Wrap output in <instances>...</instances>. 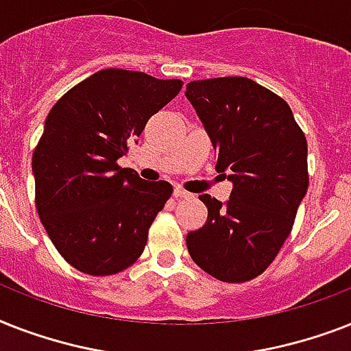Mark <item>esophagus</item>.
I'll use <instances>...</instances> for the list:
<instances>
[{
    "instance_id": "esophagus-1",
    "label": "esophagus",
    "mask_w": 351,
    "mask_h": 351,
    "mask_svg": "<svg viewBox=\"0 0 351 351\" xmlns=\"http://www.w3.org/2000/svg\"><path fill=\"white\" fill-rule=\"evenodd\" d=\"M173 197H176V199H186V197H190V193L186 192V190L181 189V186H176V189H173Z\"/></svg>"
}]
</instances>
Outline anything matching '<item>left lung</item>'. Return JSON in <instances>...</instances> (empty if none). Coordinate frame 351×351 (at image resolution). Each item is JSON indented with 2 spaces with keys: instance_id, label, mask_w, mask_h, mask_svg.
I'll use <instances>...</instances> for the list:
<instances>
[{
  "instance_id": "8db88e82",
  "label": "left lung",
  "mask_w": 351,
  "mask_h": 351,
  "mask_svg": "<svg viewBox=\"0 0 351 351\" xmlns=\"http://www.w3.org/2000/svg\"><path fill=\"white\" fill-rule=\"evenodd\" d=\"M184 94L217 150V172L234 183L226 204L199 195L208 217L186 248L215 279L252 281L293 228L308 190L306 137L287 101L248 77L190 81Z\"/></svg>"
}]
</instances>
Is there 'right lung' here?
I'll return each instance as SVG.
<instances>
[{
    "label": "right lung",
    "mask_w": 351,
    "mask_h": 351,
    "mask_svg": "<svg viewBox=\"0 0 351 351\" xmlns=\"http://www.w3.org/2000/svg\"><path fill=\"white\" fill-rule=\"evenodd\" d=\"M181 88V80L105 69L72 86L49 112L32 154L36 210L75 270L114 276L141 257L173 189L143 181L117 159Z\"/></svg>",
    "instance_id": "right-lung-1"
}]
</instances>
